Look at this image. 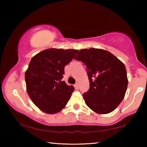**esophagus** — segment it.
<instances>
[{
	"mask_svg": "<svg viewBox=\"0 0 147 147\" xmlns=\"http://www.w3.org/2000/svg\"><path fill=\"white\" fill-rule=\"evenodd\" d=\"M74 88H75V89H78V88H79V86H78V84H74Z\"/></svg>",
	"mask_w": 147,
	"mask_h": 147,
	"instance_id": "obj_1",
	"label": "esophagus"
}]
</instances>
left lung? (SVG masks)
Segmentation results:
<instances>
[{"label":"left lung","instance_id":"1","mask_svg":"<svg viewBox=\"0 0 147 147\" xmlns=\"http://www.w3.org/2000/svg\"><path fill=\"white\" fill-rule=\"evenodd\" d=\"M74 59L87 67L90 86L83 94L86 105L97 113L113 111L123 100L127 89L124 63L109 52L94 48L80 50Z\"/></svg>","mask_w":147,"mask_h":147}]
</instances>
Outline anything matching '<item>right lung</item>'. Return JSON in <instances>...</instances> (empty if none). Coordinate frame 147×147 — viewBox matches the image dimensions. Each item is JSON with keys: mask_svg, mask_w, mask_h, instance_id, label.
I'll use <instances>...</instances> for the list:
<instances>
[{"mask_svg": "<svg viewBox=\"0 0 147 147\" xmlns=\"http://www.w3.org/2000/svg\"><path fill=\"white\" fill-rule=\"evenodd\" d=\"M78 50L49 49L32 58L25 73L26 90L35 105L45 113L61 111L74 88L62 81L64 67Z\"/></svg>", "mask_w": 147, "mask_h": 147, "instance_id": "right-lung-1", "label": "right lung"}]
</instances>
